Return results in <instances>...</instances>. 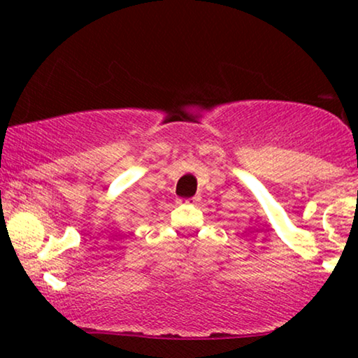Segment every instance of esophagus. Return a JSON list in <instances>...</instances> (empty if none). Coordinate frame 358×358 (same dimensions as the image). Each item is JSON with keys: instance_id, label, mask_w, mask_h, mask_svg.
Wrapping results in <instances>:
<instances>
[{"instance_id": "esophagus-1", "label": "esophagus", "mask_w": 358, "mask_h": 358, "mask_svg": "<svg viewBox=\"0 0 358 358\" xmlns=\"http://www.w3.org/2000/svg\"><path fill=\"white\" fill-rule=\"evenodd\" d=\"M199 200H200V197H197V195H195V197L184 199V202H185V203H192V205H195V203H199ZM179 203H182V199L179 200Z\"/></svg>"}]
</instances>
